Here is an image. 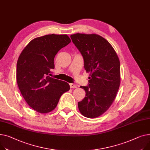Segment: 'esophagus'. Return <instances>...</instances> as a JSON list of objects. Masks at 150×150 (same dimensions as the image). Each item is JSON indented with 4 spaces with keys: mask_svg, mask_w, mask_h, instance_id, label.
I'll list each match as a JSON object with an SVG mask.
<instances>
[{
    "mask_svg": "<svg viewBox=\"0 0 150 150\" xmlns=\"http://www.w3.org/2000/svg\"><path fill=\"white\" fill-rule=\"evenodd\" d=\"M69 85H70V87H71V88H76V86L75 84H73V83H71V84H69Z\"/></svg>",
    "mask_w": 150,
    "mask_h": 150,
    "instance_id": "1",
    "label": "esophagus"
}]
</instances>
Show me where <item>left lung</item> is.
<instances>
[{"label": "left lung", "instance_id": "1", "mask_svg": "<svg viewBox=\"0 0 150 150\" xmlns=\"http://www.w3.org/2000/svg\"><path fill=\"white\" fill-rule=\"evenodd\" d=\"M71 38L90 73L88 86L80 87L86 96L78 102L79 110L86 117L95 118L104 114L116 98L121 82L120 62L110 43L100 35L77 33Z\"/></svg>", "mask_w": 150, "mask_h": 150}]
</instances>
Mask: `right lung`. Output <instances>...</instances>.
<instances>
[{
	"instance_id": "right-lung-1",
	"label": "right lung",
	"mask_w": 150,
	"mask_h": 150,
	"mask_svg": "<svg viewBox=\"0 0 150 150\" xmlns=\"http://www.w3.org/2000/svg\"><path fill=\"white\" fill-rule=\"evenodd\" d=\"M71 42L66 34H49L30 42L19 55L16 78L18 88L27 104L36 112L47 113L56 108L69 84L49 76L54 69V58Z\"/></svg>"
}]
</instances>
